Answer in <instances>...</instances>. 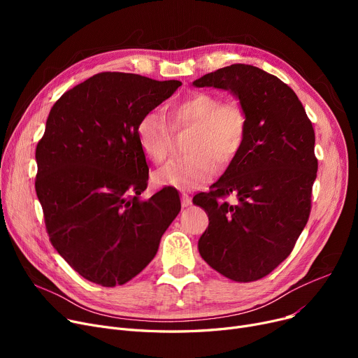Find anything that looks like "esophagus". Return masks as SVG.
I'll list each match as a JSON object with an SVG mask.
<instances>
[{"instance_id":"34e87169","label":"esophagus","mask_w":358,"mask_h":358,"mask_svg":"<svg viewBox=\"0 0 358 358\" xmlns=\"http://www.w3.org/2000/svg\"><path fill=\"white\" fill-rule=\"evenodd\" d=\"M181 204H182V208H189V206L192 204V197L189 194L182 193L181 194Z\"/></svg>"}]
</instances>
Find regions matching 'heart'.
<instances>
[{
  "mask_svg": "<svg viewBox=\"0 0 358 358\" xmlns=\"http://www.w3.org/2000/svg\"><path fill=\"white\" fill-rule=\"evenodd\" d=\"M169 121L174 129L193 127L187 154L174 159L155 173V182L161 187L194 190L208 184L219 168L229 165L241 152L247 139L248 120L243 107L234 100L222 101L212 92H194L173 104ZM171 125L162 113L152 110L139 120L136 138L143 155L161 164L171 145Z\"/></svg>",
  "mask_w": 358,
  "mask_h": 358,
  "instance_id": "heart-1",
  "label": "heart"
}]
</instances>
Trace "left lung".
I'll return each instance as SVG.
<instances>
[{"mask_svg":"<svg viewBox=\"0 0 358 358\" xmlns=\"http://www.w3.org/2000/svg\"><path fill=\"white\" fill-rule=\"evenodd\" d=\"M193 85L229 91L248 120L238 157L212 192L193 199L209 215L199 252L222 275L255 281L290 255L308 223L317 171L315 131L294 91L257 66H224ZM229 194L236 205L221 200Z\"/></svg>","mask_w":358,"mask_h":358,"instance_id":"8db88e82","label":"left lung"}]
</instances>
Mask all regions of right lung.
Returning a JSON list of instances; mask_svg holds the SVG:
<instances>
[{
	"label": "right lung",
	"mask_w": 358,
	"mask_h": 358,
	"mask_svg": "<svg viewBox=\"0 0 358 358\" xmlns=\"http://www.w3.org/2000/svg\"><path fill=\"white\" fill-rule=\"evenodd\" d=\"M180 85L101 72L49 113L36 148V194L52 245L92 283L115 287L138 275L181 209L173 187L141 199L149 168L136 138L139 120Z\"/></svg>",
	"instance_id": "add662e5"
}]
</instances>
